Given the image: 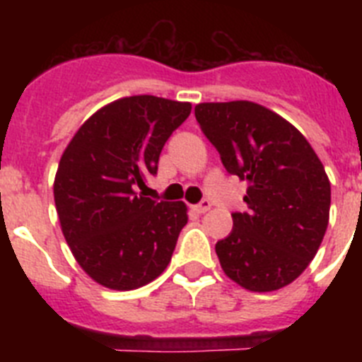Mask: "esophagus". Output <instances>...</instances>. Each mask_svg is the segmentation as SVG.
<instances>
[{
	"instance_id": "34e87169",
	"label": "esophagus",
	"mask_w": 362,
	"mask_h": 362,
	"mask_svg": "<svg viewBox=\"0 0 362 362\" xmlns=\"http://www.w3.org/2000/svg\"><path fill=\"white\" fill-rule=\"evenodd\" d=\"M210 206H212V203H210L209 199H203L199 204H196V206H194V210H196L197 214H204V212H209Z\"/></svg>"
}]
</instances>
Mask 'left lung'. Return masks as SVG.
<instances>
[{
  "label": "left lung",
  "mask_w": 362,
  "mask_h": 362,
  "mask_svg": "<svg viewBox=\"0 0 362 362\" xmlns=\"http://www.w3.org/2000/svg\"><path fill=\"white\" fill-rule=\"evenodd\" d=\"M196 119L226 172L248 181L246 212H233L216 245L226 276L250 292L279 290L315 257L330 217V181L288 121L252 101L199 103Z\"/></svg>",
  "instance_id": "8db88e82"
}]
</instances>
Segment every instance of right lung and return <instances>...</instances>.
Here are the masks:
<instances>
[{
    "instance_id": "obj_1",
    "label": "right lung",
    "mask_w": 362,
    "mask_h": 362,
    "mask_svg": "<svg viewBox=\"0 0 362 362\" xmlns=\"http://www.w3.org/2000/svg\"><path fill=\"white\" fill-rule=\"evenodd\" d=\"M192 105L156 95L117 99L83 123L54 181L63 235L79 267L112 290H134L170 263L187 204L143 197L159 153Z\"/></svg>"
}]
</instances>
